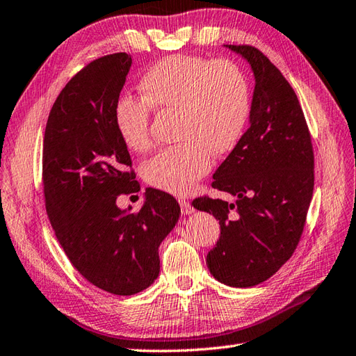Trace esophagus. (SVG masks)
I'll use <instances>...</instances> for the list:
<instances>
[{"instance_id": "obj_1", "label": "esophagus", "mask_w": 356, "mask_h": 356, "mask_svg": "<svg viewBox=\"0 0 356 356\" xmlns=\"http://www.w3.org/2000/svg\"><path fill=\"white\" fill-rule=\"evenodd\" d=\"M179 205H181V211H183V215H191V213H193V210H195L193 205L187 200H181Z\"/></svg>"}]
</instances>
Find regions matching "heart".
<instances>
[{"label": "heart", "instance_id": "b5f03b06", "mask_svg": "<svg viewBox=\"0 0 356 356\" xmlns=\"http://www.w3.org/2000/svg\"><path fill=\"white\" fill-rule=\"evenodd\" d=\"M138 90L141 100L118 99L117 132L131 151L145 154L154 141L151 109L177 113L175 140L143 165V178L160 191L186 195L220 156L239 143L251 115V86L241 65L230 59L172 54L147 68Z\"/></svg>", "mask_w": 356, "mask_h": 356}]
</instances>
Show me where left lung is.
<instances>
[{
    "label": "left lung",
    "instance_id": "1",
    "mask_svg": "<svg viewBox=\"0 0 356 356\" xmlns=\"http://www.w3.org/2000/svg\"><path fill=\"white\" fill-rule=\"evenodd\" d=\"M225 47L248 60L256 81L248 129L211 183L238 200L202 196L192 204L219 219L210 274L250 288L277 273L297 248L314 192V151L302 106L280 70L254 47Z\"/></svg>",
    "mask_w": 356,
    "mask_h": 356
}]
</instances>
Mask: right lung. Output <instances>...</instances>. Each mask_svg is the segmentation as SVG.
Returning <instances> with one entry per match:
<instances>
[{"label":"right lung","mask_w":356,"mask_h":356,"mask_svg":"<svg viewBox=\"0 0 356 356\" xmlns=\"http://www.w3.org/2000/svg\"><path fill=\"white\" fill-rule=\"evenodd\" d=\"M132 59L114 53L90 62L60 91L42 149L45 209L70 262L94 286L132 296L160 274L158 247L179 218L172 195L149 187L140 211L117 207L140 191L114 109Z\"/></svg>","instance_id":"right-lung-1"}]
</instances>
